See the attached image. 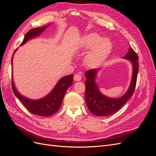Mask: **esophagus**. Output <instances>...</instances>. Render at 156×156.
<instances>
[{"mask_svg":"<svg viewBox=\"0 0 156 156\" xmlns=\"http://www.w3.org/2000/svg\"><path fill=\"white\" fill-rule=\"evenodd\" d=\"M73 79L75 80V81H80L81 80V75H79V74L75 75Z\"/></svg>","mask_w":156,"mask_h":156,"instance_id":"obj_1","label":"esophagus"}]
</instances>
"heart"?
Returning a JSON list of instances; mask_svg holds the SVG:
<instances>
[{
	"label": "heart",
	"mask_w": 156,
	"mask_h": 156,
	"mask_svg": "<svg viewBox=\"0 0 156 156\" xmlns=\"http://www.w3.org/2000/svg\"><path fill=\"white\" fill-rule=\"evenodd\" d=\"M79 49L88 51L84 62L90 68H98L103 63L112 50V44L96 32L84 35L80 41Z\"/></svg>",
	"instance_id": "1"
}]
</instances>
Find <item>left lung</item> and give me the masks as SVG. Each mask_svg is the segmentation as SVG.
<instances>
[{
  "instance_id": "left-lung-1",
  "label": "left lung",
  "mask_w": 156,
  "mask_h": 156,
  "mask_svg": "<svg viewBox=\"0 0 156 156\" xmlns=\"http://www.w3.org/2000/svg\"><path fill=\"white\" fill-rule=\"evenodd\" d=\"M123 58L131 62L133 66V73L129 88L119 98L107 97L100 91L96 83V77L100 69H92L84 73L87 78L85 81L86 103L88 109L95 116H105L114 114L125 104L134 92L139 72L138 56L133 49L129 48L128 53Z\"/></svg>"
}]
</instances>
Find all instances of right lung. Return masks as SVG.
<instances>
[{"mask_svg":"<svg viewBox=\"0 0 156 156\" xmlns=\"http://www.w3.org/2000/svg\"><path fill=\"white\" fill-rule=\"evenodd\" d=\"M49 25L44 26L42 27L35 28L28 32L21 44L20 46L26 44L28 41L39 36L43 32ZM18 48H17L13 54L12 58V65L13 66V56ZM13 69V67H12ZM73 75L71 74L66 75L61 78L56 83L53 89L45 97L39 100H31L21 94L17 90V88L14 84L13 80L12 79V89L13 93L16 97L20 100L27 110L31 113L36 115L41 116H49L54 115L57 111L62 104V100L68 88L72 85L73 83Z\"/></svg>","mask_w":156,"mask_h":156,"instance_id":"add662e5","label":"right lung"}]
</instances>
